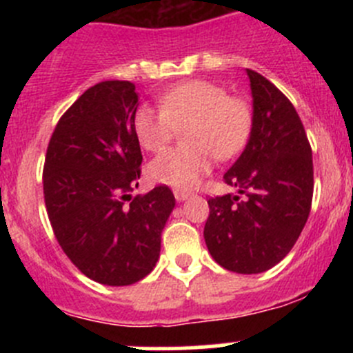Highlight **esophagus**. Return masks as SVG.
I'll return each mask as SVG.
<instances>
[{
    "mask_svg": "<svg viewBox=\"0 0 353 353\" xmlns=\"http://www.w3.org/2000/svg\"><path fill=\"white\" fill-rule=\"evenodd\" d=\"M174 196H176V199H177V201H186V199L188 198H190L191 196V194L190 193H186V191H181V190H176V191H174Z\"/></svg>",
    "mask_w": 353,
    "mask_h": 353,
    "instance_id": "34e87169",
    "label": "esophagus"
}]
</instances>
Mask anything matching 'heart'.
<instances>
[{
  "label": "heart",
  "instance_id": "1",
  "mask_svg": "<svg viewBox=\"0 0 353 353\" xmlns=\"http://www.w3.org/2000/svg\"><path fill=\"white\" fill-rule=\"evenodd\" d=\"M251 126V105L205 80L176 85L162 95L160 110L143 104L133 117L138 143L147 152H160L176 130L186 128V147L170 148L148 165L152 181L174 188L196 186L212 169L213 155L225 160L239 154Z\"/></svg>",
  "mask_w": 353,
  "mask_h": 353
}]
</instances>
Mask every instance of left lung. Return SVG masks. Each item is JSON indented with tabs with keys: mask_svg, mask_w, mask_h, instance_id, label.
<instances>
[{
	"mask_svg": "<svg viewBox=\"0 0 353 353\" xmlns=\"http://www.w3.org/2000/svg\"><path fill=\"white\" fill-rule=\"evenodd\" d=\"M252 126L244 152L223 174L236 194L208 199L206 248L234 273L273 268L301 236L312 201V152L290 101L252 70Z\"/></svg>",
	"mask_w": 353,
	"mask_h": 353,
	"instance_id": "obj_1",
	"label": "left lung"
}]
</instances>
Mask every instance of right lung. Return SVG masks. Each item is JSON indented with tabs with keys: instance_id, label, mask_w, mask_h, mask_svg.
Here are the masks:
<instances>
[{
	"instance_id": "add662e5",
	"label": "right lung",
	"mask_w": 353,
	"mask_h": 353,
	"mask_svg": "<svg viewBox=\"0 0 353 353\" xmlns=\"http://www.w3.org/2000/svg\"><path fill=\"white\" fill-rule=\"evenodd\" d=\"M138 105L131 81L94 85L63 114L46 154L42 183L56 239L102 285H131L155 268L176 206L167 186L131 196L143 160L133 130Z\"/></svg>"
}]
</instances>
